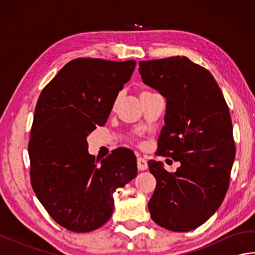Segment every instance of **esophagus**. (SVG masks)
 I'll return each instance as SVG.
<instances>
[{
    "label": "esophagus",
    "instance_id": "1",
    "mask_svg": "<svg viewBox=\"0 0 255 255\" xmlns=\"http://www.w3.org/2000/svg\"><path fill=\"white\" fill-rule=\"evenodd\" d=\"M137 166H138V170H139V171H144V170H147V169H148L147 160H145V159H143V158H141V156H140V158H138V159H137Z\"/></svg>",
    "mask_w": 255,
    "mask_h": 255
}]
</instances>
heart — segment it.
Returning <instances> with one entry per match:
<instances>
[{"label": "heart", "instance_id": "heart-1", "mask_svg": "<svg viewBox=\"0 0 255 255\" xmlns=\"http://www.w3.org/2000/svg\"><path fill=\"white\" fill-rule=\"evenodd\" d=\"M147 94H151V93H150V92L144 91V92H141V94H140V96H143V95H147Z\"/></svg>", "mask_w": 255, "mask_h": 255}]
</instances>
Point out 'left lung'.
Wrapping results in <instances>:
<instances>
[{
    "label": "left lung",
    "instance_id": "1",
    "mask_svg": "<svg viewBox=\"0 0 255 255\" xmlns=\"http://www.w3.org/2000/svg\"><path fill=\"white\" fill-rule=\"evenodd\" d=\"M139 73L166 100L158 154L181 163L169 173L148 161L156 180L151 218L171 231L194 230L218 210L229 187L236 148L228 105L208 70L186 57L140 61Z\"/></svg>",
    "mask_w": 255,
    "mask_h": 255
}]
</instances>
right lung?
I'll use <instances>...</instances> for the list:
<instances>
[{"label":"right lung","instance_id":"right-lung-1","mask_svg":"<svg viewBox=\"0 0 255 255\" xmlns=\"http://www.w3.org/2000/svg\"><path fill=\"white\" fill-rule=\"evenodd\" d=\"M136 61L78 58L48 83L35 108L28 153L36 196L57 224L90 232L113 215V194L137 176L131 150L119 148L100 163L86 138L107 122Z\"/></svg>","mask_w":255,"mask_h":255}]
</instances>
